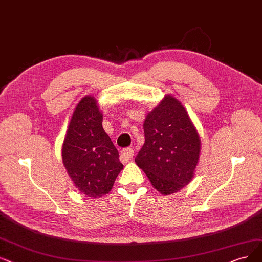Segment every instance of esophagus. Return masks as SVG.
Instances as JSON below:
<instances>
[{
  "mask_svg": "<svg viewBox=\"0 0 262 262\" xmlns=\"http://www.w3.org/2000/svg\"><path fill=\"white\" fill-rule=\"evenodd\" d=\"M133 155H134V150H133L132 148H124V149H122L121 152H120L121 159H122L123 161H125V162L131 160Z\"/></svg>",
  "mask_w": 262,
  "mask_h": 262,
  "instance_id": "1",
  "label": "esophagus"
}]
</instances>
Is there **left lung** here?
I'll use <instances>...</instances> for the list:
<instances>
[{"label":"left lung","mask_w":262,"mask_h":262,"mask_svg":"<svg viewBox=\"0 0 262 262\" xmlns=\"http://www.w3.org/2000/svg\"><path fill=\"white\" fill-rule=\"evenodd\" d=\"M145 143L135 163L163 195L189 184L201 152V140L183 104L166 95L144 120Z\"/></svg>","instance_id":"1"}]
</instances>
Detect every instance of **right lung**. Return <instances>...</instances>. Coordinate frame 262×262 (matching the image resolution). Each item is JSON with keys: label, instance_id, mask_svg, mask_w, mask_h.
Listing matches in <instances>:
<instances>
[{"label": "right lung", "instance_id": "right-lung-1", "mask_svg": "<svg viewBox=\"0 0 262 262\" xmlns=\"http://www.w3.org/2000/svg\"><path fill=\"white\" fill-rule=\"evenodd\" d=\"M102 121L96 98L83 97L73 112L62 144V162L72 182L80 193L93 199L107 194L123 169Z\"/></svg>", "mask_w": 262, "mask_h": 262}]
</instances>
